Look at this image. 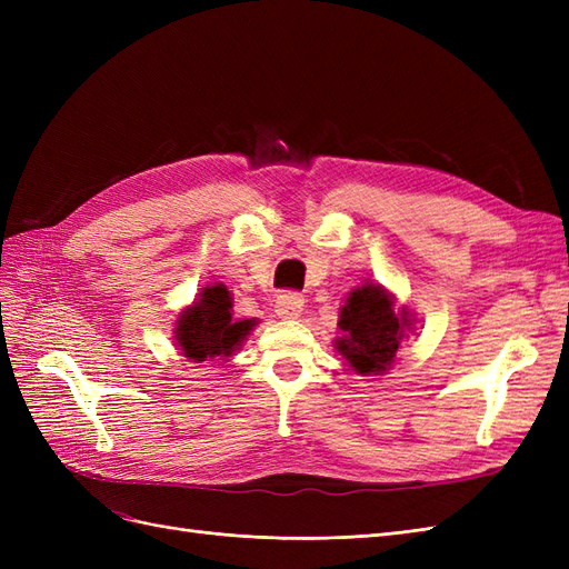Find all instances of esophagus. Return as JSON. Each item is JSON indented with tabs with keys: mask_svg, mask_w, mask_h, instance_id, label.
I'll return each mask as SVG.
<instances>
[{
	"mask_svg": "<svg viewBox=\"0 0 569 569\" xmlns=\"http://www.w3.org/2000/svg\"><path fill=\"white\" fill-rule=\"evenodd\" d=\"M301 311H303V297L295 295V291H284V295H280L278 301H274V313L284 320L299 318Z\"/></svg>",
	"mask_w": 569,
	"mask_h": 569,
	"instance_id": "esophagus-1",
	"label": "esophagus"
}]
</instances>
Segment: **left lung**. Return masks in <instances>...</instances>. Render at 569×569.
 I'll list each match as a JSON object with an SVG mask.
<instances>
[{"mask_svg": "<svg viewBox=\"0 0 569 569\" xmlns=\"http://www.w3.org/2000/svg\"><path fill=\"white\" fill-rule=\"evenodd\" d=\"M341 337L335 349L343 366L363 377H380L399 358L401 341L412 330L408 306L396 303L391 291L377 282H363L351 289L347 303L339 308Z\"/></svg>", "mask_w": 569, "mask_h": 569, "instance_id": "obj_1", "label": "left lung"}]
</instances>
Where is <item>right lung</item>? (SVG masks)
<instances>
[{
  "mask_svg": "<svg viewBox=\"0 0 569 569\" xmlns=\"http://www.w3.org/2000/svg\"><path fill=\"white\" fill-rule=\"evenodd\" d=\"M232 295L222 282L206 284L197 299L182 308L176 325L173 339L180 353L192 360V363H203V360H226L232 358L253 327L258 318L239 320L232 313Z\"/></svg>",
  "mask_w": 569,
  "mask_h": 569,
  "instance_id": "1",
  "label": "right lung"
}]
</instances>
